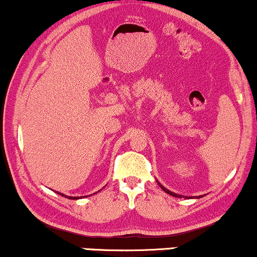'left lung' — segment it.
<instances>
[{
  "mask_svg": "<svg viewBox=\"0 0 257 257\" xmlns=\"http://www.w3.org/2000/svg\"><path fill=\"white\" fill-rule=\"evenodd\" d=\"M160 187H161V188H163L165 192H166V193H168V194H170V195L177 196V198H181V195H178V194H175V193H173V192H170V191H168V189H166V188H165V187H163V186H161V185H160Z\"/></svg>",
  "mask_w": 257,
  "mask_h": 257,
  "instance_id": "left-lung-1",
  "label": "left lung"
}]
</instances>
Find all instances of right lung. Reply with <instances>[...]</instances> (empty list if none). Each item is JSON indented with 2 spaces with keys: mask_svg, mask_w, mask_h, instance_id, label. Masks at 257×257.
<instances>
[{
  "mask_svg": "<svg viewBox=\"0 0 257 257\" xmlns=\"http://www.w3.org/2000/svg\"><path fill=\"white\" fill-rule=\"evenodd\" d=\"M59 194H61V193H59ZM61 195L64 196V194H61ZM65 198H68V196L65 195ZM82 198H83V196H82ZM69 199H71V200H76V199H78V196H77V198H73V196H69Z\"/></svg>",
  "mask_w": 257,
  "mask_h": 257,
  "instance_id": "right-lung-1",
  "label": "right lung"
}]
</instances>
